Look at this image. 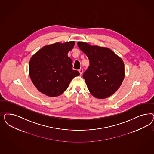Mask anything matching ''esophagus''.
<instances>
[{"instance_id": "esophagus-1", "label": "esophagus", "mask_w": 154, "mask_h": 154, "mask_svg": "<svg viewBox=\"0 0 154 154\" xmlns=\"http://www.w3.org/2000/svg\"><path fill=\"white\" fill-rule=\"evenodd\" d=\"M79 72L80 75H82L83 74V69H79Z\"/></svg>"}]
</instances>
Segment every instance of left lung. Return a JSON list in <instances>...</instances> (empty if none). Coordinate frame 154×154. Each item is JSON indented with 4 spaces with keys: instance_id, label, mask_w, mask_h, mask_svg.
Returning <instances> with one entry per match:
<instances>
[{
    "instance_id": "left-lung-1",
    "label": "left lung",
    "mask_w": 154,
    "mask_h": 154,
    "mask_svg": "<svg viewBox=\"0 0 154 154\" xmlns=\"http://www.w3.org/2000/svg\"><path fill=\"white\" fill-rule=\"evenodd\" d=\"M78 46L89 60L83 77L90 93L97 99L107 98L117 91L125 76L123 60L106 48L79 42Z\"/></svg>"
}]
</instances>
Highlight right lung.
I'll use <instances>...</instances> for the list:
<instances>
[{
	"mask_svg": "<svg viewBox=\"0 0 154 154\" xmlns=\"http://www.w3.org/2000/svg\"><path fill=\"white\" fill-rule=\"evenodd\" d=\"M74 45V41H69L47 45L30 58V77L41 93L50 97L60 96L72 79L79 75L78 71L72 69V60L67 55Z\"/></svg>",
	"mask_w": 154,
	"mask_h": 154,
	"instance_id": "1",
	"label": "right lung"
}]
</instances>
